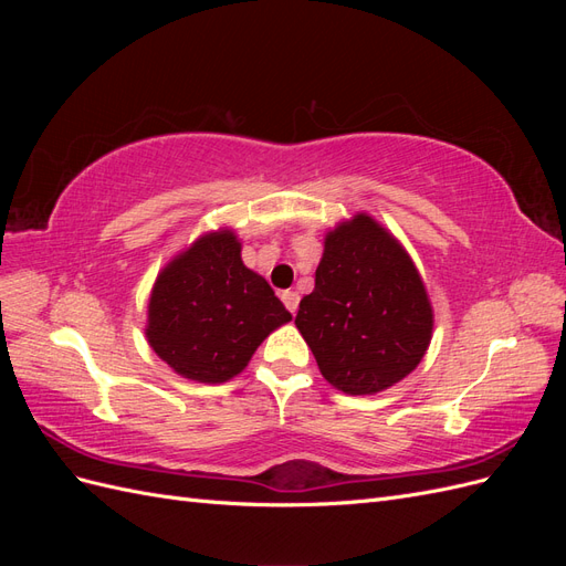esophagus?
<instances>
[{"instance_id": "1", "label": "esophagus", "mask_w": 566, "mask_h": 566, "mask_svg": "<svg viewBox=\"0 0 566 566\" xmlns=\"http://www.w3.org/2000/svg\"><path fill=\"white\" fill-rule=\"evenodd\" d=\"M281 300H283L285 310H287L290 314H295V312H297V306H300V295L295 293V290H283V293H281Z\"/></svg>"}]
</instances>
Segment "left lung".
Returning <instances> with one entry per match:
<instances>
[{"mask_svg": "<svg viewBox=\"0 0 566 566\" xmlns=\"http://www.w3.org/2000/svg\"><path fill=\"white\" fill-rule=\"evenodd\" d=\"M297 328L321 375L345 394L403 380L430 347L432 306L406 250L366 214L325 238Z\"/></svg>", "mask_w": 566, "mask_h": 566, "instance_id": "8db88e82", "label": "left lung"}]
</instances>
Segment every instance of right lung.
<instances>
[{"label": "right lung", "mask_w": 566, "mask_h": 566, "mask_svg": "<svg viewBox=\"0 0 566 566\" xmlns=\"http://www.w3.org/2000/svg\"><path fill=\"white\" fill-rule=\"evenodd\" d=\"M290 312L241 260L231 231L202 235L153 287L148 342L165 364L198 382H227Z\"/></svg>", "instance_id": "add662e5"}]
</instances>
